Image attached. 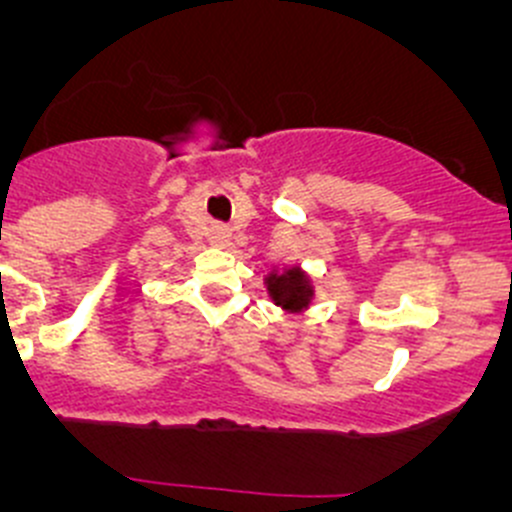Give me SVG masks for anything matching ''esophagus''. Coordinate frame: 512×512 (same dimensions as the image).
I'll return each mask as SVG.
<instances>
[{"label": "esophagus", "mask_w": 512, "mask_h": 512, "mask_svg": "<svg viewBox=\"0 0 512 512\" xmlns=\"http://www.w3.org/2000/svg\"><path fill=\"white\" fill-rule=\"evenodd\" d=\"M230 235L232 232L227 230L225 225H213L208 232V240H210V245H215V247H227L230 245Z\"/></svg>", "instance_id": "1"}]
</instances>
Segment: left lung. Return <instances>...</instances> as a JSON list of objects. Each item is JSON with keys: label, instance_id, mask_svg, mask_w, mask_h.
Wrapping results in <instances>:
<instances>
[{"label": "left lung", "instance_id": "1", "mask_svg": "<svg viewBox=\"0 0 512 512\" xmlns=\"http://www.w3.org/2000/svg\"><path fill=\"white\" fill-rule=\"evenodd\" d=\"M267 297L287 314H302L314 302V280L299 265L272 267L265 275Z\"/></svg>", "mask_w": 512, "mask_h": 512}]
</instances>
